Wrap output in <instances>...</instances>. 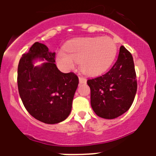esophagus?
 I'll return each instance as SVG.
<instances>
[{
  "label": "esophagus",
  "instance_id": "34e87169",
  "mask_svg": "<svg viewBox=\"0 0 156 156\" xmlns=\"http://www.w3.org/2000/svg\"><path fill=\"white\" fill-rule=\"evenodd\" d=\"M79 80H80V84H83V83H86V79L83 76H80L79 77Z\"/></svg>",
  "mask_w": 156,
  "mask_h": 156
}]
</instances>
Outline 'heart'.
Returning a JSON list of instances; mask_svg holds the SVG:
<instances>
[{
	"label": "heart",
	"instance_id": "obj_1",
	"mask_svg": "<svg viewBox=\"0 0 156 156\" xmlns=\"http://www.w3.org/2000/svg\"><path fill=\"white\" fill-rule=\"evenodd\" d=\"M64 51L57 53L58 64L64 70H72L80 63L82 71L89 76L105 72L116 58L118 48L109 37H83L69 41Z\"/></svg>",
	"mask_w": 156,
	"mask_h": 156
}]
</instances>
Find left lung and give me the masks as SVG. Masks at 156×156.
Here are the masks:
<instances>
[{"label": "left lung", "mask_w": 156, "mask_h": 156, "mask_svg": "<svg viewBox=\"0 0 156 156\" xmlns=\"http://www.w3.org/2000/svg\"><path fill=\"white\" fill-rule=\"evenodd\" d=\"M91 105L98 117L114 119L132 105L137 89L133 59L124 46L120 48L115 64L106 73L87 80Z\"/></svg>", "instance_id": "1"}]
</instances>
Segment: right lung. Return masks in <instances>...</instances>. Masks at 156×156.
<instances>
[{"mask_svg":"<svg viewBox=\"0 0 156 156\" xmlns=\"http://www.w3.org/2000/svg\"><path fill=\"white\" fill-rule=\"evenodd\" d=\"M55 53L44 44L35 42L20 60L17 85L20 96L27 112L38 121L48 124L64 121L70 115L79 84L73 72L64 73L57 67ZM36 59L44 60L34 67Z\"/></svg>","mask_w":156,"mask_h":156,"instance_id":"obj_1","label":"right lung"}]
</instances>
